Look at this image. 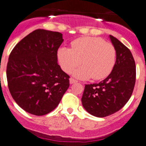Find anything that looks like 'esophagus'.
<instances>
[{
  "label": "esophagus",
  "instance_id": "esophagus-1",
  "mask_svg": "<svg viewBox=\"0 0 146 146\" xmlns=\"http://www.w3.org/2000/svg\"><path fill=\"white\" fill-rule=\"evenodd\" d=\"M78 82V81L76 79H74V78H70V84H75V83H77Z\"/></svg>",
  "mask_w": 146,
  "mask_h": 146
}]
</instances>
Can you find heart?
I'll return each instance as SVG.
<instances>
[{"instance_id": "obj_1", "label": "heart", "mask_w": 146, "mask_h": 146, "mask_svg": "<svg viewBox=\"0 0 146 146\" xmlns=\"http://www.w3.org/2000/svg\"><path fill=\"white\" fill-rule=\"evenodd\" d=\"M116 58L115 48L112 44L98 37H84L72 42L71 48L60 47L57 60L65 73H70L81 63L83 65L74 72L80 78L92 77L100 80L112 71Z\"/></svg>"}]
</instances>
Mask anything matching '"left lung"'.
I'll use <instances>...</instances> for the list:
<instances>
[{
	"instance_id": "8db88e82",
	"label": "left lung",
	"mask_w": 146,
	"mask_h": 146,
	"mask_svg": "<svg viewBox=\"0 0 146 146\" xmlns=\"http://www.w3.org/2000/svg\"><path fill=\"white\" fill-rule=\"evenodd\" d=\"M116 52V60L111 73L98 84H86L81 102L88 113L106 117L119 111L132 96L136 80L135 60L130 50L110 35Z\"/></svg>"
}]
</instances>
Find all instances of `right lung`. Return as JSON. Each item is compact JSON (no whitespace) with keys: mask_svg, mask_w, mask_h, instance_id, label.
I'll use <instances>...</instances> for the list:
<instances>
[{"mask_svg":"<svg viewBox=\"0 0 146 146\" xmlns=\"http://www.w3.org/2000/svg\"><path fill=\"white\" fill-rule=\"evenodd\" d=\"M63 42L59 32L38 29L14 46L6 68L13 99L26 112L44 115L56 108L70 86V76L57 62Z\"/></svg>","mask_w":146,"mask_h":146,"instance_id":"1","label":"right lung"}]
</instances>
